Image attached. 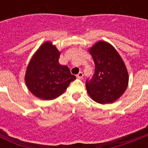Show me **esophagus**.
Wrapping results in <instances>:
<instances>
[{"label":"esophagus","mask_w":148,"mask_h":148,"mask_svg":"<svg viewBox=\"0 0 148 148\" xmlns=\"http://www.w3.org/2000/svg\"><path fill=\"white\" fill-rule=\"evenodd\" d=\"M77 78H78V79L83 78V73H82V72H79L78 74H77Z\"/></svg>","instance_id":"esophagus-1"}]
</instances>
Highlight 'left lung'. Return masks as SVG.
I'll return each instance as SVG.
<instances>
[{
    "label": "left lung",
    "instance_id": "1",
    "mask_svg": "<svg viewBox=\"0 0 148 148\" xmlns=\"http://www.w3.org/2000/svg\"><path fill=\"white\" fill-rule=\"evenodd\" d=\"M89 53L95 62V71L91 80L86 81L88 94L97 103H114L128 85V72L124 60L112 45L103 40L95 43Z\"/></svg>",
    "mask_w": 148,
    "mask_h": 148
}]
</instances>
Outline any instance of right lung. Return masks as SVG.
Masks as SVG:
<instances>
[{
	"label": "right lung",
	"mask_w": 148,
	"mask_h": 148,
	"mask_svg": "<svg viewBox=\"0 0 148 148\" xmlns=\"http://www.w3.org/2000/svg\"><path fill=\"white\" fill-rule=\"evenodd\" d=\"M60 52L55 45L46 41L31 58L24 77L28 90L42 100H53L64 92L76 77L58 60Z\"/></svg>",
	"instance_id": "obj_1"
}]
</instances>
